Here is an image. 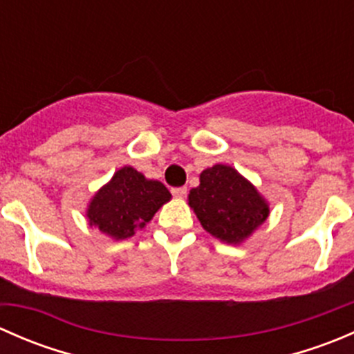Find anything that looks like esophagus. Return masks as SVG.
I'll return each mask as SVG.
<instances>
[{"label":"esophagus","mask_w":354,"mask_h":354,"mask_svg":"<svg viewBox=\"0 0 354 354\" xmlns=\"http://www.w3.org/2000/svg\"><path fill=\"white\" fill-rule=\"evenodd\" d=\"M187 192H188L187 187H180V188H173L171 194H173L176 198H185L187 197Z\"/></svg>","instance_id":"obj_1"}]
</instances>
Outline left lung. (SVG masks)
Masks as SVG:
<instances>
[{
	"instance_id": "8db88e82",
	"label": "left lung",
	"mask_w": 354,
	"mask_h": 354,
	"mask_svg": "<svg viewBox=\"0 0 354 354\" xmlns=\"http://www.w3.org/2000/svg\"><path fill=\"white\" fill-rule=\"evenodd\" d=\"M188 205L207 233L227 245H241L270 214L269 202L255 185L227 164H214L200 173Z\"/></svg>"
}]
</instances>
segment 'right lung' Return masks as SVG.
Masks as SVG:
<instances>
[{"label":"right lung","instance_id":"1","mask_svg":"<svg viewBox=\"0 0 354 354\" xmlns=\"http://www.w3.org/2000/svg\"><path fill=\"white\" fill-rule=\"evenodd\" d=\"M171 194L160 181L149 180L140 171L123 166L99 188L88 202L85 217L111 240L120 241L144 230Z\"/></svg>","mask_w":354,"mask_h":354}]
</instances>
